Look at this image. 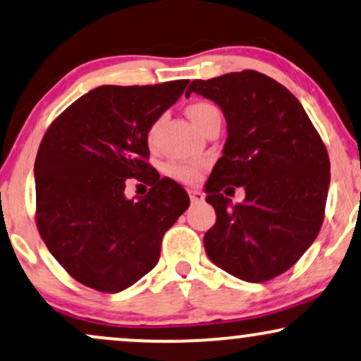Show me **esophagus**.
Returning a JSON list of instances; mask_svg holds the SVG:
<instances>
[{
  "mask_svg": "<svg viewBox=\"0 0 361 361\" xmlns=\"http://www.w3.org/2000/svg\"><path fill=\"white\" fill-rule=\"evenodd\" d=\"M190 200H192V203H200L205 200V197H203L202 192H198V190H190Z\"/></svg>",
  "mask_w": 361,
  "mask_h": 361,
  "instance_id": "1",
  "label": "esophagus"
}]
</instances>
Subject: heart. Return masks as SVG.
<instances>
[{"label":"heart","instance_id":"1","mask_svg":"<svg viewBox=\"0 0 361 361\" xmlns=\"http://www.w3.org/2000/svg\"><path fill=\"white\" fill-rule=\"evenodd\" d=\"M186 114H188L192 123L200 129L203 124L208 123L212 117L220 116L219 107H215L214 104L210 102H195L192 106H188L186 109ZM158 129H159V121L149 128V133H147V141L149 145H154L156 137H158ZM202 163H181V164H173L169 166V173L173 176L178 178V180L186 181V183H192V181H197L200 178V171H202Z\"/></svg>","mask_w":361,"mask_h":361}]
</instances>
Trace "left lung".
<instances>
[{
	"mask_svg": "<svg viewBox=\"0 0 361 361\" xmlns=\"http://www.w3.org/2000/svg\"><path fill=\"white\" fill-rule=\"evenodd\" d=\"M227 121L222 158L205 185L216 222L203 237L208 259L247 282H264L301 259L323 224L329 158L305 107L271 77L255 71L193 80ZM242 185L233 206L219 192Z\"/></svg>",
	"mask_w": 361,
	"mask_h": 361,
	"instance_id": "obj_1",
	"label": "left lung"
}]
</instances>
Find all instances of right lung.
Masks as SVG:
<instances>
[{
    "label": "right lung",
    "mask_w": 361,
    "mask_h": 361,
    "mask_svg": "<svg viewBox=\"0 0 361 361\" xmlns=\"http://www.w3.org/2000/svg\"><path fill=\"white\" fill-rule=\"evenodd\" d=\"M188 80L101 85L51 123L35 159L37 225L51 255L80 284L119 293L158 264L164 232L188 193L146 163L147 133ZM152 185L128 199L125 180Z\"/></svg>",
    "instance_id": "obj_1"
}]
</instances>
